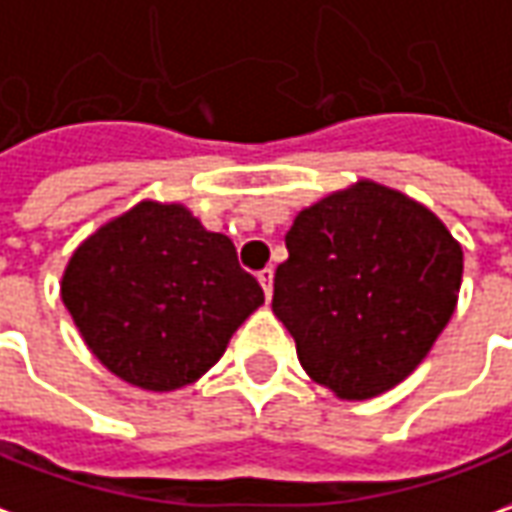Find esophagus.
Masks as SVG:
<instances>
[{
	"mask_svg": "<svg viewBox=\"0 0 512 512\" xmlns=\"http://www.w3.org/2000/svg\"><path fill=\"white\" fill-rule=\"evenodd\" d=\"M259 284H262L264 295L270 301V295H273V267H264L262 273H259Z\"/></svg>",
	"mask_w": 512,
	"mask_h": 512,
	"instance_id": "1",
	"label": "esophagus"
}]
</instances>
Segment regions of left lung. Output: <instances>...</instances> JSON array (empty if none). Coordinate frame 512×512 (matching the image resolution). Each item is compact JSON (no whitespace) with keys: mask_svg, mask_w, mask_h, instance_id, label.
<instances>
[{"mask_svg":"<svg viewBox=\"0 0 512 512\" xmlns=\"http://www.w3.org/2000/svg\"><path fill=\"white\" fill-rule=\"evenodd\" d=\"M273 312L303 370L373 398L418 368L457 306L463 250L410 197L362 181L303 209L284 236Z\"/></svg>","mask_w":512,"mask_h":512,"instance_id":"8db88e82","label":"left lung"}]
</instances>
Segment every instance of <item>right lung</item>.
<instances>
[{"label": "right lung", "mask_w": 512, "mask_h": 512, "mask_svg": "<svg viewBox=\"0 0 512 512\" xmlns=\"http://www.w3.org/2000/svg\"><path fill=\"white\" fill-rule=\"evenodd\" d=\"M61 295L94 357L144 390L195 382L264 303L228 236L158 203H139L88 236Z\"/></svg>", "instance_id": "1"}]
</instances>
